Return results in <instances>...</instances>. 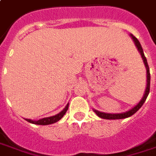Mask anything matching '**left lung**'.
Listing matches in <instances>:
<instances>
[{"instance_id":"left-lung-1","label":"left lung","mask_w":156,"mask_h":156,"mask_svg":"<svg viewBox=\"0 0 156 156\" xmlns=\"http://www.w3.org/2000/svg\"><path fill=\"white\" fill-rule=\"evenodd\" d=\"M130 37L133 39L136 46L137 50H138L140 54H141V56H142V58L144 60V65L146 67V70H147V86H146V89H145V92H144V97L142 98V100H140V102H139L138 104L136 105V106H134L132 109H130L128 112H123V113H114V114H112V113H105V112H99V111L94 110L95 113L98 115L100 118H101V119H122L129 118L130 116H132L134 113H136L142 107V105H144V103L145 102V100H146V99H147V97H148V95L149 94V88H150V73H149V65H148V62H147V59H146V57L144 56L143 48H142V45H141L140 42L138 41V39L135 36H133L132 34H130Z\"/></svg>"}]
</instances>
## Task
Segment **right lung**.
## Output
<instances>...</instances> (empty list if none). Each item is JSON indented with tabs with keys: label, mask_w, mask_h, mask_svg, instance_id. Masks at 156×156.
<instances>
[{
	"label": "right lung",
	"mask_w": 156,
	"mask_h": 156,
	"mask_svg": "<svg viewBox=\"0 0 156 156\" xmlns=\"http://www.w3.org/2000/svg\"><path fill=\"white\" fill-rule=\"evenodd\" d=\"M68 108H69V104L66 105L65 108L62 110V112H60L58 114L55 115V116H51V117H48V118H44V119H41L37 120V121H33L32 119H27L26 120L28 121L29 123H32V124H39V125H47V124H54V123H56L57 121H59L64 116Z\"/></svg>",
	"instance_id": "add662e5"
}]
</instances>
